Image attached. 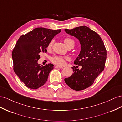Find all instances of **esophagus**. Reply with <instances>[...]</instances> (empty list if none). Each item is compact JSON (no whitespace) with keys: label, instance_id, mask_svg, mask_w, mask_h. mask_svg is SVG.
I'll return each instance as SVG.
<instances>
[{"label":"esophagus","instance_id":"1","mask_svg":"<svg viewBox=\"0 0 122 122\" xmlns=\"http://www.w3.org/2000/svg\"><path fill=\"white\" fill-rule=\"evenodd\" d=\"M55 67L57 68H63V67L62 66H56Z\"/></svg>","mask_w":122,"mask_h":122}]
</instances>
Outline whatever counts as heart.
I'll list each match as a JSON object with an SVG mask.
<instances>
[{"label": "heart", "instance_id": "heart-1", "mask_svg": "<svg viewBox=\"0 0 122 122\" xmlns=\"http://www.w3.org/2000/svg\"><path fill=\"white\" fill-rule=\"evenodd\" d=\"M64 43L65 46H67L69 45H72L74 46L75 45V42L72 39H71V38H65L64 40ZM53 43V40L51 41L50 43L48 44L47 48H50L52 46V44ZM67 59V58H64L63 57L60 56H55L51 58V61L52 62H53L54 63L57 64V65H63L65 63V59Z\"/></svg>", "mask_w": 122, "mask_h": 122}]
</instances>
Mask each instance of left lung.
I'll list each match as a JSON object with an SVG mask.
<instances>
[{
  "label": "left lung",
  "instance_id": "left-lung-1",
  "mask_svg": "<svg viewBox=\"0 0 122 122\" xmlns=\"http://www.w3.org/2000/svg\"><path fill=\"white\" fill-rule=\"evenodd\" d=\"M68 35L77 39L81 50L74 64L81 65L72 67V75L64 79L71 89L78 91L89 87L104 69L106 60V50L99 35L86 26H81L71 30L65 29Z\"/></svg>",
  "mask_w": 122,
  "mask_h": 122
}]
</instances>
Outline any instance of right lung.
Returning <instances> with one entry per match:
<instances>
[{
    "label": "right lung",
    "mask_w": 122,
    "mask_h": 122,
    "mask_svg": "<svg viewBox=\"0 0 122 122\" xmlns=\"http://www.w3.org/2000/svg\"><path fill=\"white\" fill-rule=\"evenodd\" d=\"M60 32V30L38 27L21 36L17 41L12 54L14 71L27 87L37 89L46 82L54 65L42 66L38 61L40 53L47 51L48 44Z\"/></svg>",
    "instance_id": "right-lung-1"
}]
</instances>
